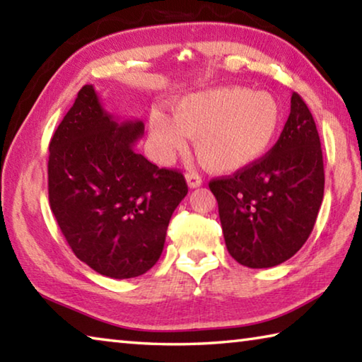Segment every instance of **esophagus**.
Masks as SVG:
<instances>
[{
	"instance_id": "esophagus-1",
	"label": "esophagus",
	"mask_w": 362,
	"mask_h": 362,
	"mask_svg": "<svg viewBox=\"0 0 362 362\" xmlns=\"http://www.w3.org/2000/svg\"><path fill=\"white\" fill-rule=\"evenodd\" d=\"M185 179H187V183L189 188H198L203 185V179H201V177L196 173H187Z\"/></svg>"
}]
</instances>
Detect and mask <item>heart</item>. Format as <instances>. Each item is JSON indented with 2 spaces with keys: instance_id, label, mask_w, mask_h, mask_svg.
Listing matches in <instances>:
<instances>
[{
  "instance_id": "1",
  "label": "heart",
  "mask_w": 362,
  "mask_h": 362,
  "mask_svg": "<svg viewBox=\"0 0 362 362\" xmlns=\"http://www.w3.org/2000/svg\"><path fill=\"white\" fill-rule=\"evenodd\" d=\"M283 110L267 90L222 86L198 90L173 103V116L151 110L148 136L159 163H169L194 137V151L214 173H235L254 164L276 140Z\"/></svg>"
}]
</instances>
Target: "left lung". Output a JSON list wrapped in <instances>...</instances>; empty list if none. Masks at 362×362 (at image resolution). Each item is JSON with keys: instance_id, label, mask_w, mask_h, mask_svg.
Segmentation results:
<instances>
[{"instance_id": "1", "label": "left lung", "mask_w": 362, "mask_h": 362, "mask_svg": "<svg viewBox=\"0 0 362 362\" xmlns=\"http://www.w3.org/2000/svg\"><path fill=\"white\" fill-rule=\"evenodd\" d=\"M226 249L238 263L269 268L297 254L313 231L324 196L322 150L313 115L297 93L272 150L209 183Z\"/></svg>"}]
</instances>
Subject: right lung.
<instances>
[{"mask_svg": "<svg viewBox=\"0 0 362 362\" xmlns=\"http://www.w3.org/2000/svg\"><path fill=\"white\" fill-rule=\"evenodd\" d=\"M140 119L119 121L93 84L78 93L49 144V203L69 246L94 272L136 278L161 257L185 177L136 151Z\"/></svg>", "mask_w": 362, "mask_h": 362, "instance_id": "add662e5", "label": "right lung"}]
</instances>
